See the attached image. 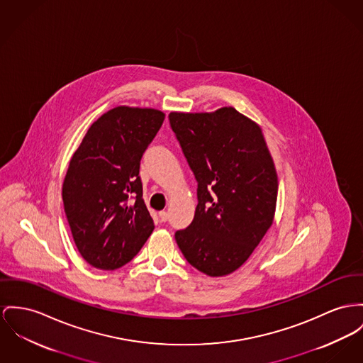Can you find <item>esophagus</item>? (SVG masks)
Listing matches in <instances>:
<instances>
[{"label": "esophagus", "mask_w": 363, "mask_h": 363, "mask_svg": "<svg viewBox=\"0 0 363 363\" xmlns=\"http://www.w3.org/2000/svg\"><path fill=\"white\" fill-rule=\"evenodd\" d=\"M158 216L161 218V221H167L168 218H169V215H168V212H165V211H161L160 213H158Z\"/></svg>", "instance_id": "1"}]
</instances>
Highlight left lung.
I'll return each instance as SVG.
<instances>
[{
  "label": "left lung",
  "instance_id": "1",
  "mask_svg": "<svg viewBox=\"0 0 363 363\" xmlns=\"http://www.w3.org/2000/svg\"><path fill=\"white\" fill-rule=\"evenodd\" d=\"M198 182L193 223L174 234L186 260L224 277L250 257L272 225L278 176L262 128L234 107L169 114Z\"/></svg>",
  "mask_w": 363,
  "mask_h": 363
}]
</instances>
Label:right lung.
Returning a JSON list of instances; mask_svg holds the SVG:
<instances>
[{"label": "right lung", "instance_id": "right-lung-1", "mask_svg": "<svg viewBox=\"0 0 363 363\" xmlns=\"http://www.w3.org/2000/svg\"><path fill=\"white\" fill-rule=\"evenodd\" d=\"M164 120L155 108L114 107L91 125L69 162L65 212L79 255L95 268L126 264L154 230L139 169Z\"/></svg>", "mask_w": 363, "mask_h": 363}]
</instances>
